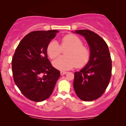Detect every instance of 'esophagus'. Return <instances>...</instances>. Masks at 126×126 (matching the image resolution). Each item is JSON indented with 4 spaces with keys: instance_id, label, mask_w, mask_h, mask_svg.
<instances>
[{
    "instance_id": "34e87169",
    "label": "esophagus",
    "mask_w": 126,
    "mask_h": 126,
    "mask_svg": "<svg viewBox=\"0 0 126 126\" xmlns=\"http://www.w3.org/2000/svg\"><path fill=\"white\" fill-rule=\"evenodd\" d=\"M66 73H67L66 72H63V71H61V72H60V74H61V75H66Z\"/></svg>"
}]
</instances>
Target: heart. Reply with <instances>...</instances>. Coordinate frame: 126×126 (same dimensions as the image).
I'll use <instances>...</instances> for the list:
<instances>
[{
  "mask_svg": "<svg viewBox=\"0 0 126 126\" xmlns=\"http://www.w3.org/2000/svg\"><path fill=\"white\" fill-rule=\"evenodd\" d=\"M68 48L65 56H61L53 62L55 68L61 70H67L75 68H82L89 63L91 51L83 45V42L78 36L73 34L65 35L61 39V45L57 41L52 40L47 47V53L51 59H55L61 53L62 49Z\"/></svg>",
  "mask_w": 126,
  "mask_h": 126,
  "instance_id": "1",
  "label": "heart"
}]
</instances>
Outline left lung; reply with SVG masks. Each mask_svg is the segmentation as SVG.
Returning <instances> with one entry per match:
<instances>
[{
  "label": "left lung",
  "mask_w": 126,
  "mask_h": 126,
  "mask_svg": "<svg viewBox=\"0 0 126 126\" xmlns=\"http://www.w3.org/2000/svg\"><path fill=\"white\" fill-rule=\"evenodd\" d=\"M75 32L84 36L90 47L91 58L83 69L75 73L73 87L83 101H93L103 95L111 77L112 61L107 44L102 38L89 30Z\"/></svg>",
  "instance_id": "1"
}]
</instances>
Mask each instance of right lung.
Listing matches in <instances>:
<instances>
[{"label": "right lung", "instance_id": "obj_1", "mask_svg": "<svg viewBox=\"0 0 126 126\" xmlns=\"http://www.w3.org/2000/svg\"><path fill=\"white\" fill-rule=\"evenodd\" d=\"M58 30L35 31L22 39L12 59L14 80L25 97L42 101L52 94L60 72L47 58V47Z\"/></svg>", "mask_w": 126, "mask_h": 126}]
</instances>
